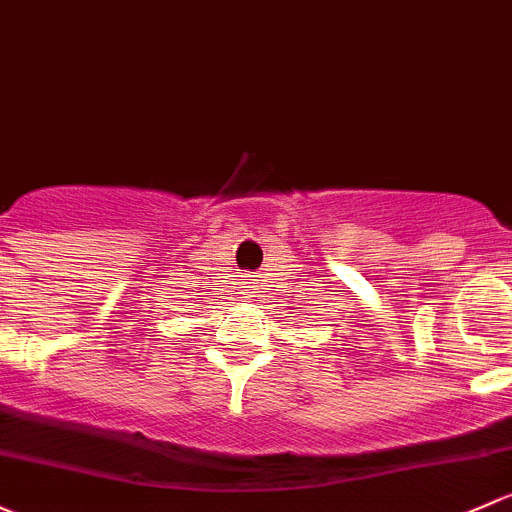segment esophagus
Masks as SVG:
<instances>
[{"label":"esophagus","instance_id":"obj_1","mask_svg":"<svg viewBox=\"0 0 512 512\" xmlns=\"http://www.w3.org/2000/svg\"><path fill=\"white\" fill-rule=\"evenodd\" d=\"M247 284H252V282H247Z\"/></svg>","mask_w":512,"mask_h":512}]
</instances>
